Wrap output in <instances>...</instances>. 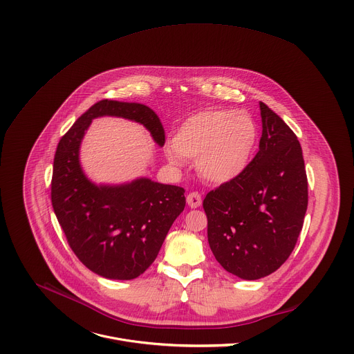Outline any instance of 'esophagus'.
<instances>
[{"label": "esophagus", "instance_id": "34e87169", "mask_svg": "<svg viewBox=\"0 0 354 354\" xmlns=\"http://www.w3.org/2000/svg\"><path fill=\"white\" fill-rule=\"evenodd\" d=\"M187 203L191 208H198L202 205V196L201 194L198 192H191L188 196H187Z\"/></svg>", "mask_w": 354, "mask_h": 354}]
</instances>
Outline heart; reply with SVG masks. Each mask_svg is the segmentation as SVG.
Instances as JSON below:
<instances>
[{
    "label": "heart",
    "instance_id": "b5f03b06",
    "mask_svg": "<svg viewBox=\"0 0 354 354\" xmlns=\"http://www.w3.org/2000/svg\"><path fill=\"white\" fill-rule=\"evenodd\" d=\"M259 139V127L250 113L208 109L188 117L165 152L177 166L185 158H196L203 178L222 185L234 181L247 170Z\"/></svg>",
    "mask_w": 354,
    "mask_h": 354
}]
</instances>
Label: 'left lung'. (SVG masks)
<instances>
[{
	"instance_id": "8db88e82",
	"label": "left lung",
	"mask_w": 354,
	"mask_h": 354,
	"mask_svg": "<svg viewBox=\"0 0 354 354\" xmlns=\"http://www.w3.org/2000/svg\"><path fill=\"white\" fill-rule=\"evenodd\" d=\"M259 151L234 181L207 194V237L218 263L254 281L293 252L308 205L303 150L295 132L263 102Z\"/></svg>"
}]
</instances>
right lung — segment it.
<instances>
[{
  "label": "right lung",
  "mask_w": 354,
  "mask_h": 354,
  "mask_svg": "<svg viewBox=\"0 0 354 354\" xmlns=\"http://www.w3.org/2000/svg\"><path fill=\"white\" fill-rule=\"evenodd\" d=\"M104 115L143 125L163 147V127L149 106L109 100L95 103L57 146L51 204L79 260L103 278L128 281L143 274L158 256L185 207V191L146 177L117 185L93 183L80 165V145L91 121Z\"/></svg>",
  "instance_id": "obj_1"
}]
</instances>
